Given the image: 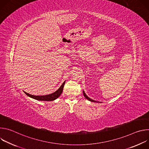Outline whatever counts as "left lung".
I'll return each instance as SVG.
<instances>
[{"label":"left lung","mask_w":149,"mask_h":149,"mask_svg":"<svg viewBox=\"0 0 149 149\" xmlns=\"http://www.w3.org/2000/svg\"><path fill=\"white\" fill-rule=\"evenodd\" d=\"M83 94H84V97H86L87 100H88L89 101H93V102H97V101H94V100H93L92 99H91L90 98H89L86 94V93H85V92L83 91Z\"/></svg>","instance_id":"obj_1"}]
</instances>
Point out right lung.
Here are the masks:
<instances>
[{
    "label": "right lung",
    "instance_id": "1",
    "mask_svg": "<svg viewBox=\"0 0 149 149\" xmlns=\"http://www.w3.org/2000/svg\"><path fill=\"white\" fill-rule=\"evenodd\" d=\"M65 81H64L63 82V84L61 85V86L59 88V89H58L55 92H54V93H52L51 94H48V95H42V96H36V95H33L31 94H29L26 92H25V93L29 97L34 98L35 100H39V101H53L55 100V99H56L57 98H58V97L60 96V95L62 94V92L63 91V86H64Z\"/></svg>",
    "mask_w": 149,
    "mask_h": 149
}]
</instances>
